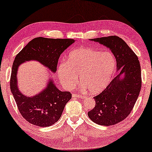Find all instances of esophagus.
<instances>
[{
	"instance_id": "esophagus-1",
	"label": "esophagus",
	"mask_w": 152,
	"mask_h": 152,
	"mask_svg": "<svg viewBox=\"0 0 152 152\" xmlns=\"http://www.w3.org/2000/svg\"><path fill=\"white\" fill-rule=\"evenodd\" d=\"M72 96L73 97V98H85V96H83V95H81V94H72Z\"/></svg>"
}]
</instances>
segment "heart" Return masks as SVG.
<instances>
[{"mask_svg":"<svg viewBox=\"0 0 152 152\" xmlns=\"http://www.w3.org/2000/svg\"><path fill=\"white\" fill-rule=\"evenodd\" d=\"M115 64V58L110 52L82 47L69 53L67 63L63 61L59 64L58 75L66 88L75 86L80 77L89 92L98 94L110 83Z\"/></svg>","mask_w":152,"mask_h":152,"instance_id":"heart-1","label":"heart"}]
</instances>
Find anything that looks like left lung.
<instances>
[{
	"label": "left lung",
	"mask_w": 152,
	"mask_h": 152,
	"mask_svg": "<svg viewBox=\"0 0 152 152\" xmlns=\"http://www.w3.org/2000/svg\"><path fill=\"white\" fill-rule=\"evenodd\" d=\"M89 39L111 50L118 73L102 93L94 97L96 105L88 116L98 125H116L129 115L138 98L142 83L140 63L135 53L118 36Z\"/></svg>",
	"instance_id": "1"
}]
</instances>
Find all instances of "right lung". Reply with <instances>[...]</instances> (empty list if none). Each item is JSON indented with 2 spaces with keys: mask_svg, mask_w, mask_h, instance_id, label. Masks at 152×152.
Listing matches in <instances>:
<instances>
[{
  "mask_svg": "<svg viewBox=\"0 0 152 152\" xmlns=\"http://www.w3.org/2000/svg\"><path fill=\"white\" fill-rule=\"evenodd\" d=\"M74 42L73 39L38 37L29 42L15 58L10 88L19 113L32 125L44 127L56 123L72 95L69 91H60L50 80L47 88L39 94L33 97L24 96L17 88V73L19 66L26 61L35 60L55 73L60 56Z\"/></svg>",
  "mask_w": 152,
  "mask_h": 152,
  "instance_id": "1",
  "label": "right lung"
}]
</instances>
